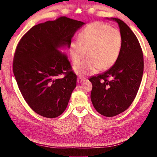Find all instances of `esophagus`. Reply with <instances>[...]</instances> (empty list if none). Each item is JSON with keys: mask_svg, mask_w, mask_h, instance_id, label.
<instances>
[{"mask_svg": "<svg viewBox=\"0 0 157 157\" xmlns=\"http://www.w3.org/2000/svg\"><path fill=\"white\" fill-rule=\"evenodd\" d=\"M84 80V78H83L81 76H79L78 78V83H81V82H82Z\"/></svg>", "mask_w": 157, "mask_h": 157, "instance_id": "esophagus-1", "label": "esophagus"}]
</instances>
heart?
Returning <instances> with one entry per match:
<instances>
[{"mask_svg":"<svg viewBox=\"0 0 157 157\" xmlns=\"http://www.w3.org/2000/svg\"><path fill=\"white\" fill-rule=\"evenodd\" d=\"M78 41L70 44V53L74 64L78 65L85 56L88 57L75 71L81 75L94 74L98 68H109L118 60L123 38L120 30L103 22L90 23L78 36Z\"/></svg>","mask_w":157,"mask_h":157,"instance_id":"obj_1","label":"heart"}]
</instances>
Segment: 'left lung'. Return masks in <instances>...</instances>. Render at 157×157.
<instances>
[{
    "label": "left lung",
    "mask_w": 157,
    "mask_h": 157,
    "mask_svg": "<svg viewBox=\"0 0 157 157\" xmlns=\"http://www.w3.org/2000/svg\"><path fill=\"white\" fill-rule=\"evenodd\" d=\"M123 38L121 54L113 66L104 73L93 76L91 100L101 115L112 117L129 108L134 100L142 80L144 68L143 51L136 36L119 18Z\"/></svg>",
    "instance_id": "8db88e82"
}]
</instances>
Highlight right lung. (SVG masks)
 <instances>
[{
	"mask_svg": "<svg viewBox=\"0 0 157 157\" xmlns=\"http://www.w3.org/2000/svg\"><path fill=\"white\" fill-rule=\"evenodd\" d=\"M84 24L60 17L33 26L17 44L13 59L16 80L27 104L41 116L56 118L67 107L77 75L67 57L57 49L70 46Z\"/></svg>",
	"mask_w": 157,
	"mask_h": 157,
	"instance_id": "right-lung-1",
	"label": "right lung"
}]
</instances>
